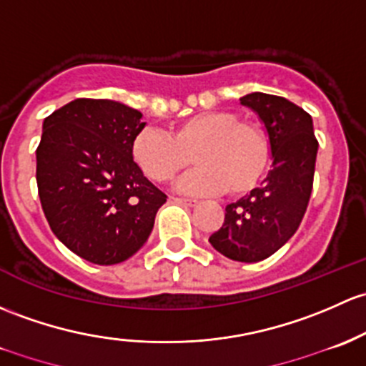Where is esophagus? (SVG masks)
<instances>
[{"instance_id": "34e87169", "label": "esophagus", "mask_w": 366, "mask_h": 366, "mask_svg": "<svg viewBox=\"0 0 366 366\" xmlns=\"http://www.w3.org/2000/svg\"><path fill=\"white\" fill-rule=\"evenodd\" d=\"M173 203H177V205H186V207H194L196 199H191V198H172Z\"/></svg>"}]
</instances>
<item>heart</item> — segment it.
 I'll list each match as a JSON object with an SVG mask.
<instances>
[{"label":"heart","mask_w":366,"mask_h":366,"mask_svg":"<svg viewBox=\"0 0 366 366\" xmlns=\"http://www.w3.org/2000/svg\"><path fill=\"white\" fill-rule=\"evenodd\" d=\"M133 161L154 182H170L191 163L198 167L177 182L186 194L240 196L261 182L270 163L267 133L228 110L202 112L175 126L172 134L144 128L133 138Z\"/></svg>","instance_id":"heart-1"}]
</instances>
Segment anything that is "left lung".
<instances>
[{"instance_id": "8db88e82", "label": "left lung", "mask_w": 366, "mask_h": 366, "mask_svg": "<svg viewBox=\"0 0 366 366\" xmlns=\"http://www.w3.org/2000/svg\"><path fill=\"white\" fill-rule=\"evenodd\" d=\"M240 103L264 126L272 170L263 186L226 207L224 222L209 242L229 259L256 263L279 251L298 229L312 193L319 145L312 117L290 99L251 92Z\"/></svg>"}]
</instances>
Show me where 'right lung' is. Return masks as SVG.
I'll list each match as a JSON object with an SVG mask.
<instances>
[{"mask_svg": "<svg viewBox=\"0 0 366 366\" xmlns=\"http://www.w3.org/2000/svg\"><path fill=\"white\" fill-rule=\"evenodd\" d=\"M142 114L114 99H73L44 121L36 184L51 229L76 256L117 264L140 251L167 194L133 161Z\"/></svg>", "mask_w": 366, "mask_h": 366, "instance_id": "1", "label": "right lung"}]
</instances>
